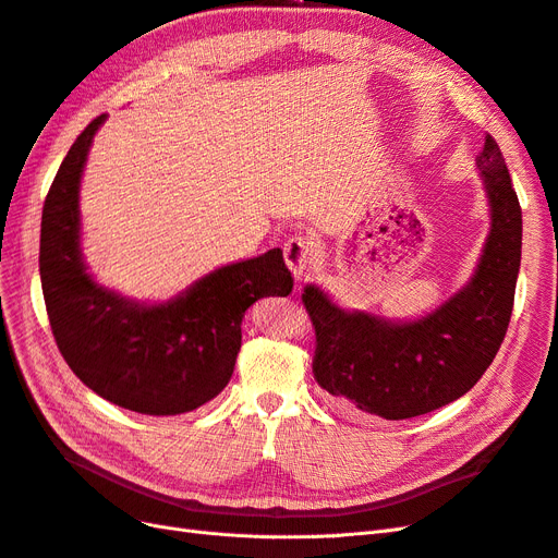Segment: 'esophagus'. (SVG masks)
Returning <instances> with one entry per match:
<instances>
[{
    "instance_id": "1",
    "label": "esophagus",
    "mask_w": 558,
    "mask_h": 558,
    "mask_svg": "<svg viewBox=\"0 0 558 558\" xmlns=\"http://www.w3.org/2000/svg\"><path fill=\"white\" fill-rule=\"evenodd\" d=\"M314 256H316L314 242L305 238V234H295V238H291L283 246L286 265H289V269L298 279L307 272L310 265L314 263Z\"/></svg>"
}]
</instances>
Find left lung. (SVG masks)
<instances>
[{
	"label": "left lung",
	"instance_id": "1",
	"mask_svg": "<svg viewBox=\"0 0 558 558\" xmlns=\"http://www.w3.org/2000/svg\"><path fill=\"white\" fill-rule=\"evenodd\" d=\"M477 170L492 230L475 275L445 305L396 324L344 312L312 283L302 293L316 332L314 379L363 414L400 421L445 408L480 381L505 340L521 263V207L492 134Z\"/></svg>",
	"mask_w": 558,
	"mask_h": 558
}]
</instances>
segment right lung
I'll return each mask as SVG.
<instances>
[{"label":"right lung","instance_id":"obj_1","mask_svg":"<svg viewBox=\"0 0 558 558\" xmlns=\"http://www.w3.org/2000/svg\"><path fill=\"white\" fill-rule=\"evenodd\" d=\"M105 118L78 134L44 202L39 275L50 330L72 373L97 396L140 414H183L223 391L246 310L289 295L293 277L281 248H272L218 267L158 305L99 286L81 256L78 183Z\"/></svg>","mask_w":558,"mask_h":558}]
</instances>
